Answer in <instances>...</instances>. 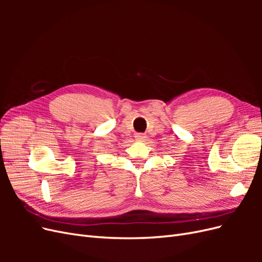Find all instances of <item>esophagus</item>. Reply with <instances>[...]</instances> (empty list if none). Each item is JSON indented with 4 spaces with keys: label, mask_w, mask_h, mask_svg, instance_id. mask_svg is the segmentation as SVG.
<instances>
[{
    "label": "esophagus",
    "mask_w": 262,
    "mask_h": 262,
    "mask_svg": "<svg viewBox=\"0 0 262 262\" xmlns=\"http://www.w3.org/2000/svg\"><path fill=\"white\" fill-rule=\"evenodd\" d=\"M136 140L138 141V142H143L145 139H146V137H145V134H143V133H137L136 134Z\"/></svg>",
    "instance_id": "esophagus-1"
}]
</instances>
